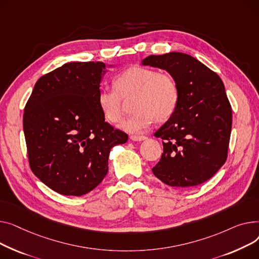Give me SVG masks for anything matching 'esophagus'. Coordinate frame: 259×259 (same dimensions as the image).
<instances>
[{"instance_id":"1","label":"esophagus","mask_w":259,"mask_h":259,"mask_svg":"<svg viewBox=\"0 0 259 259\" xmlns=\"http://www.w3.org/2000/svg\"><path fill=\"white\" fill-rule=\"evenodd\" d=\"M131 140L140 142V141L146 140V137H145V136H131Z\"/></svg>"}]
</instances>
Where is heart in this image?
I'll list each match as a JSON object with an SVG mask.
<instances>
[{"mask_svg": "<svg viewBox=\"0 0 259 259\" xmlns=\"http://www.w3.org/2000/svg\"><path fill=\"white\" fill-rule=\"evenodd\" d=\"M114 85L116 90L100 91L97 103L105 120L117 123L123 116L124 100L133 97L131 106L135 112L121 123L127 133H141L154 120L156 123H163L176 111L179 89L169 74L134 66L119 74Z\"/></svg>", "mask_w": 259, "mask_h": 259, "instance_id": "1", "label": "heart"}]
</instances>
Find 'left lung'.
<instances>
[{
	"label": "left lung",
	"mask_w": 259,
	"mask_h": 259,
	"mask_svg": "<svg viewBox=\"0 0 259 259\" xmlns=\"http://www.w3.org/2000/svg\"><path fill=\"white\" fill-rule=\"evenodd\" d=\"M141 65L165 70L179 89L175 113L155 133L163 154L153 174L164 184L186 189L213 177L227 159L232 110L220 76L182 52L149 55Z\"/></svg>",
	"instance_id": "8db88e82"
}]
</instances>
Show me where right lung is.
<instances>
[{
  "instance_id": "obj_1",
  "label": "right lung",
  "mask_w": 259,
  "mask_h": 259,
  "mask_svg": "<svg viewBox=\"0 0 259 259\" xmlns=\"http://www.w3.org/2000/svg\"><path fill=\"white\" fill-rule=\"evenodd\" d=\"M106 72L102 62L67 63L41 76L25 106L30 167L63 195L80 196L97 187L109 171L111 149L128 139L105 122L97 103Z\"/></svg>"
}]
</instances>
